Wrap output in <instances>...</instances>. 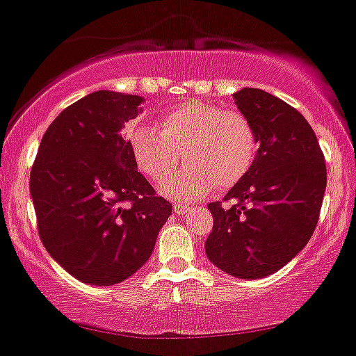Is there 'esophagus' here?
<instances>
[{"mask_svg":"<svg viewBox=\"0 0 356 356\" xmlns=\"http://www.w3.org/2000/svg\"><path fill=\"white\" fill-rule=\"evenodd\" d=\"M174 211L175 213H177V215H184V213H188V211H190V208H188V206H186V204H175V206H174Z\"/></svg>","mask_w":356,"mask_h":356,"instance_id":"esophagus-1","label":"esophagus"}]
</instances>
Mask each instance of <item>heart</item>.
Returning <instances> with one entry per match:
<instances>
[{"label":"heart","instance_id":"b5f03b06","mask_svg":"<svg viewBox=\"0 0 356 356\" xmlns=\"http://www.w3.org/2000/svg\"><path fill=\"white\" fill-rule=\"evenodd\" d=\"M157 127H127L125 138L136 168L152 182H163L179 165L181 174L161 186L166 197L190 200L209 190L242 181L258 156L254 127L238 111H224L204 100H186L157 118Z\"/></svg>","mask_w":356,"mask_h":356}]
</instances>
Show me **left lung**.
<instances>
[{
    "mask_svg": "<svg viewBox=\"0 0 356 356\" xmlns=\"http://www.w3.org/2000/svg\"><path fill=\"white\" fill-rule=\"evenodd\" d=\"M234 104L254 127L258 156L224 200L211 202L209 261L242 280L285 267L308 243L326 190V163L317 136L298 109L264 89L243 88Z\"/></svg>",
    "mask_w": 356,
    "mask_h": 356,
    "instance_id": "left-lung-1",
    "label": "left lung"
}]
</instances>
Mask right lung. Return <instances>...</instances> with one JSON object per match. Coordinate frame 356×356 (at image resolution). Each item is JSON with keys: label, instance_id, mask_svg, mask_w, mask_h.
I'll list each match as a JSON object with an SVG mask.
<instances>
[{"label": "right lung", "instance_id": "right-lung-1", "mask_svg": "<svg viewBox=\"0 0 356 356\" xmlns=\"http://www.w3.org/2000/svg\"><path fill=\"white\" fill-rule=\"evenodd\" d=\"M143 98L95 91L58 114L30 174L37 229L73 277L109 286L145 265L172 204L138 172L122 129Z\"/></svg>", "mask_w": 356, "mask_h": 356}]
</instances>
